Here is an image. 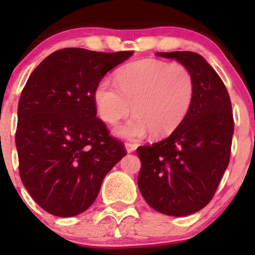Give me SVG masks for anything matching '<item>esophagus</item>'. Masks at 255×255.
<instances>
[{"mask_svg":"<svg viewBox=\"0 0 255 255\" xmlns=\"http://www.w3.org/2000/svg\"><path fill=\"white\" fill-rule=\"evenodd\" d=\"M137 145L131 144V142H126V148H127V152H134L136 150Z\"/></svg>","mask_w":255,"mask_h":255,"instance_id":"34e87169","label":"esophagus"}]
</instances>
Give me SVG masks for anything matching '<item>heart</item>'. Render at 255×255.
Listing matches in <instances>:
<instances>
[{
	"label": "heart",
	"instance_id": "b5f03b06",
	"mask_svg": "<svg viewBox=\"0 0 255 255\" xmlns=\"http://www.w3.org/2000/svg\"><path fill=\"white\" fill-rule=\"evenodd\" d=\"M116 80L104 79L97 85L95 103L101 119L109 125L134 111L135 115L116 130L124 137L140 139L150 131L154 137L169 135L192 108L194 78L182 63L137 61L120 69Z\"/></svg>",
	"mask_w": 255,
	"mask_h": 255
}]
</instances>
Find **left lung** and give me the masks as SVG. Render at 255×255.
<instances>
[{"instance_id":"left-lung-1","label":"left lung","mask_w":255,"mask_h":255,"mask_svg":"<svg viewBox=\"0 0 255 255\" xmlns=\"http://www.w3.org/2000/svg\"><path fill=\"white\" fill-rule=\"evenodd\" d=\"M188 67L195 83L191 110L162 141L136 148L137 186L152 209L182 217L204 209L230 160L234 118L227 87L203 56L192 51L157 52Z\"/></svg>"}]
</instances>
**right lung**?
Masks as SVG:
<instances>
[{
	"instance_id": "1",
	"label": "right lung",
	"mask_w": 255,
	"mask_h": 255,
	"mask_svg": "<svg viewBox=\"0 0 255 255\" xmlns=\"http://www.w3.org/2000/svg\"><path fill=\"white\" fill-rule=\"evenodd\" d=\"M133 51L66 48L32 72L17 107L19 174L33 200L57 217L95 203L105 175L127 154L97 116L95 91Z\"/></svg>"
}]
</instances>
